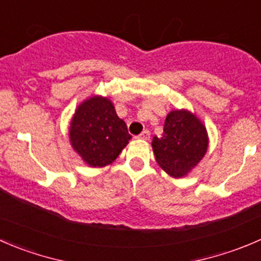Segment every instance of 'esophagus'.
Here are the masks:
<instances>
[{"instance_id":"obj_1","label":"esophagus","mask_w":261,"mask_h":261,"mask_svg":"<svg viewBox=\"0 0 261 261\" xmlns=\"http://www.w3.org/2000/svg\"><path fill=\"white\" fill-rule=\"evenodd\" d=\"M149 137H151V133H149V130H143L141 134H139L138 137H137V138H139V139H144V141H148L149 139Z\"/></svg>"}]
</instances>
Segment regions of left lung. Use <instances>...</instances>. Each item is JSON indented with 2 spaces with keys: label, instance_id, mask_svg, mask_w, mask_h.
Returning <instances> with one entry per match:
<instances>
[{
  "label": "left lung",
  "instance_id": "8db88e82",
  "mask_svg": "<svg viewBox=\"0 0 261 261\" xmlns=\"http://www.w3.org/2000/svg\"><path fill=\"white\" fill-rule=\"evenodd\" d=\"M156 161L174 177L187 175L203 159L208 148L204 125L187 110H172L166 117L164 133L153 137Z\"/></svg>",
  "mask_w": 261,
  "mask_h": 261
}]
</instances>
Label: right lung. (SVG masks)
Segmentation results:
<instances>
[{
	"label": "right lung",
	"mask_w": 261,
	"mask_h": 261,
	"mask_svg": "<svg viewBox=\"0 0 261 261\" xmlns=\"http://www.w3.org/2000/svg\"><path fill=\"white\" fill-rule=\"evenodd\" d=\"M132 136L107 97L95 96L77 108L69 128L74 151L92 167L112 164Z\"/></svg>",
	"instance_id": "1"
}]
</instances>
